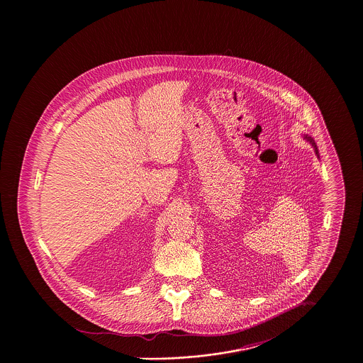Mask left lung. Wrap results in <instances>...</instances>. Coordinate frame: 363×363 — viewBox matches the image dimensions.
Returning <instances> with one entry per match:
<instances>
[{
  "label": "left lung",
  "mask_w": 363,
  "mask_h": 363,
  "mask_svg": "<svg viewBox=\"0 0 363 363\" xmlns=\"http://www.w3.org/2000/svg\"><path fill=\"white\" fill-rule=\"evenodd\" d=\"M306 140H308V141H311V145L315 148V145H314V141H313V138H311V137H308V135H306ZM315 154H317V148H315Z\"/></svg>",
  "instance_id": "1"
}]
</instances>
